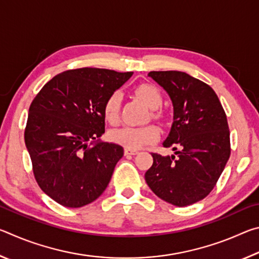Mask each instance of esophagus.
I'll return each mask as SVG.
<instances>
[{
	"label": "esophagus",
	"mask_w": 259,
	"mask_h": 259,
	"mask_svg": "<svg viewBox=\"0 0 259 259\" xmlns=\"http://www.w3.org/2000/svg\"><path fill=\"white\" fill-rule=\"evenodd\" d=\"M138 154L137 150H130V148H125L124 150V155H136Z\"/></svg>",
	"instance_id": "obj_1"
}]
</instances>
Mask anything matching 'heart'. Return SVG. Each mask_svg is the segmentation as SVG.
Here are the masks:
<instances>
[{
	"label": "heart",
	"instance_id": "1",
	"mask_svg": "<svg viewBox=\"0 0 259 259\" xmlns=\"http://www.w3.org/2000/svg\"><path fill=\"white\" fill-rule=\"evenodd\" d=\"M135 94L142 102L150 108L159 107L162 103L160 90L151 83H140L135 88ZM120 104L121 94L112 93L104 104V116L109 124L116 125L120 122ZM152 115L159 117L160 114L153 112ZM160 131L154 124H145L140 126H123L121 129L111 131L109 137L114 143L120 144L130 150H138L148 144L159 139Z\"/></svg>",
	"mask_w": 259,
	"mask_h": 259
}]
</instances>
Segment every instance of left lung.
I'll return each mask as SVG.
<instances>
[{
    "label": "left lung",
    "mask_w": 259,
    "mask_h": 259,
    "mask_svg": "<svg viewBox=\"0 0 259 259\" xmlns=\"http://www.w3.org/2000/svg\"><path fill=\"white\" fill-rule=\"evenodd\" d=\"M148 76L172 100L174 123L163 146L174 147L176 155L151 153L153 164L145 181L160 199L186 207L213 190L230 159L226 114L212 88L198 78L178 71L150 72Z\"/></svg>",
    "instance_id": "obj_1"
}]
</instances>
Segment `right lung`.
<instances>
[{
  "mask_svg": "<svg viewBox=\"0 0 259 259\" xmlns=\"http://www.w3.org/2000/svg\"><path fill=\"white\" fill-rule=\"evenodd\" d=\"M133 72L83 67L57 74L29 106L25 144L35 181L67 208L94 202L106 190L123 147L99 142L104 104Z\"/></svg>",
  "mask_w": 259,
  "mask_h": 259,
  "instance_id": "obj_1",
  "label": "right lung"
}]
</instances>
